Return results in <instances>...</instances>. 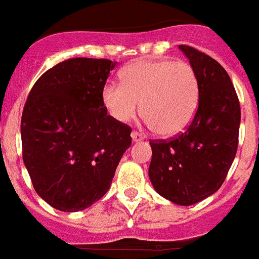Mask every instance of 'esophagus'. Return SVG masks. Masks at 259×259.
I'll return each mask as SVG.
<instances>
[{"label": "esophagus", "mask_w": 259, "mask_h": 259, "mask_svg": "<svg viewBox=\"0 0 259 259\" xmlns=\"http://www.w3.org/2000/svg\"><path fill=\"white\" fill-rule=\"evenodd\" d=\"M141 140H144L143 134H140L138 132H133V133H132V141H133V143H138V141H141Z\"/></svg>", "instance_id": "esophagus-1"}]
</instances>
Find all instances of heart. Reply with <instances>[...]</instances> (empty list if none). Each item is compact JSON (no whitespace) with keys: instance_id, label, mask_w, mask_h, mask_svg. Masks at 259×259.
Returning <instances> with one entry per match:
<instances>
[{"instance_id":"b5f03b06","label":"heart","mask_w":259,"mask_h":259,"mask_svg":"<svg viewBox=\"0 0 259 259\" xmlns=\"http://www.w3.org/2000/svg\"><path fill=\"white\" fill-rule=\"evenodd\" d=\"M121 82L108 81L102 90V103L114 121L127 123L141 110L156 133L177 136L194 119L200 84L185 61H136L122 70Z\"/></svg>"}]
</instances>
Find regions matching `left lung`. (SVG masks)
<instances>
[{"mask_svg": "<svg viewBox=\"0 0 259 259\" xmlns=\"http://www.w3.org/2000/svg\"><path fill=\"white\" fill-rule=\"evenodd\" d=\"M200 84V102L186 132L151 141L149 179L161 197L189 206L214 194L236 155L240 106L228 73L217 61L181 45Z\"/></svg>", "mask_w": 259, "mask_h": 259, "instance_id": "8db88e82", "label": "left lung"}]
</instances>
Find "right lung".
I'll list each match as a JSON object with an SVG mask.
<instances>
[{"mask_svg": "<svg viewBox=\"0 0 259 259\" xmlns=\"http://www.w3.org/2000/svg\"><path fill=\"white\" fill-rule=\"evenodd\" d=\"M116 62L72 58L39 77L21 116L23 160L37 195L78 212L111 186L132 129L107 115L102 90Z\"/></svg>", "mask_w": 259, "mask_h": 259, "instance_id": "add662e5", "label": "right lung"}]
</instances>
